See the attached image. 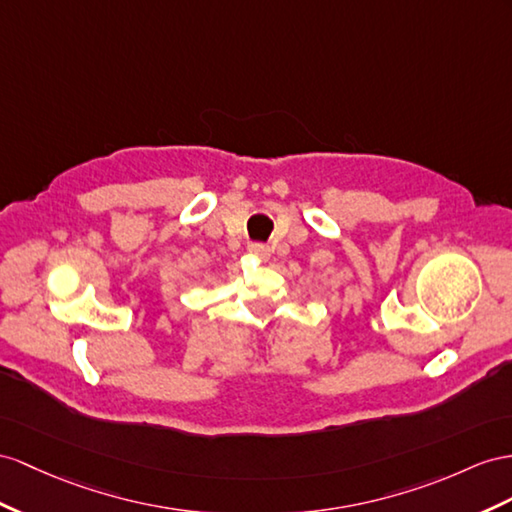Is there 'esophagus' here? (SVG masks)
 <instances>
[{"instance_id":"esophagus-1","label":"esophagus","mask_w":512,"mask_h":512,"mask_svg":"<svg viewBox=\"0 0 512 512\" xmlns=\"http://www.w3.org/2000/svg\"><path fill=\"white\" fill-rule=\"evenodd\" d=\"M248 251H251L259 259H266L270 255V248L264 246V244H251V248H248Z\"/></svg>"}]
</instances>
